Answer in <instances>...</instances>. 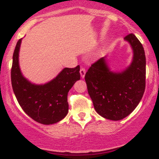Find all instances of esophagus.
<instances>
[{"label":"esophagus","instance_id":"34e87169","mask_svg":"<svg viewBox=\"0 0 159 159\" xmlns=\"http://www.w3.org/2000/svg\"><path fill=\"white\" fill-rule=\"evenodd\" d=\"M85 73H86V70L84 68H81V69H80V74H81V78H84V75H85Z\"/></svg>","mask_w":159,"mask_h":159}]
</instances>
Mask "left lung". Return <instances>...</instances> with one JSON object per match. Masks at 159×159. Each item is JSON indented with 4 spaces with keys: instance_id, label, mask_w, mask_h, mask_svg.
Masks as SVG:
<instances>
[{
    "instance_id": "obj_1",
    "label": "left lung",
    "mask_w": 159,
    "mask_h": 159,
    "mask_svg": "<svg viewBox=\"0 0 159 159\" xmlns=\"http://www.w3.org/2000/svg\"><path fill=\"white\" fill-rule=\"evenodd\" d=\"M132 48L131 65L121 73L111 71L102 57L93 63L84 79L96 111L106 119L118 121L130 115L145 89L146 61L144 48L134 34L125 37Z\"/></svg>"
}]
</instances>
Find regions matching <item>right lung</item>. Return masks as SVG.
Listing matches in <instances>:
<instances>
[{"label": "right lung", "instance_id": "obj_1", "mask_svg": "<svg viewBox=\"0 0 159 159\" xmlns=\"http://www.w3.org/2000/svg\"><path fill=\"white\" fill-rule=\"evenodd\" d=\"M21 39L16 44L11 67V84L19 105L35 121L51 125L63 119L68 112V93L80 79V66L65 68L54 79L45 84H31L22 75L18 55Z\"/></svg>", "mask_w": 159, "mask_h": 159}]
</instances>
